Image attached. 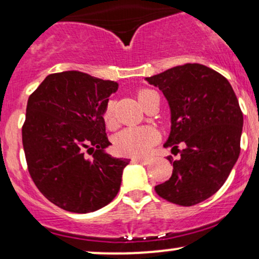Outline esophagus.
<instances>
[{
    "instance_id": "obj_1",
    "label": "esophagus",
    "mask_w": 259,
    "mask_h": 259,
    "mask_svg": "<svg viewBox=\"0 0 259 259\" xmlns=\"http://www.w3.org/2000/svg\"><path fill=\"white\" fill-rule=\"evenodd\" d=\"M133 160H134V162L141 163V164H148V163L151 162L150 158H142V157H135V158H134Z\"/></svg>"
}]
</instances>
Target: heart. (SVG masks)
<instances>
[{
  "mask_svg": "<svg viewBox=\"0 0 259 259\" xmlns=\"http://www.w3.org/2000/svg\"><path fill=\"white\" fill-rule=\"evenodd\" d=\"M151 90H140L138 99L140 103L148 95L152 94ZM103 120L107 126L114 125V105L109 101L103 111ZM157 140V133L152 127L148 126H133L126 127L118 133L114 138V148L118 153L124 156H144L153 146Z\"/></svg>",
  "mask_w": 259,
  "mask_h": 259,
  "instance_id": "b5f03b06",
  "label": "heart"
}]
</instances>
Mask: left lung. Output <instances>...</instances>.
<instances>
[{"instance_id": "1", "label": "left lung", "mask_w": 259, "mask_h": 259, "mask_svg": "<svg viewBox=\"0 0 259 259\" xmlns=\"http://www.w3.org/2000/svg\"><path fill=\"white\" fill-rule=\"evenodd\" d=\"M146 81L163 92L170 108L164 147L180 153L177 160L167 157L173 174L154 190L171 203L194 206L221 189L239 158L243 125L239 101L230 82L203 64L178 65Z\"/></svg>"}]
</instances>
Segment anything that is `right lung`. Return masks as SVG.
I'll return each mask as SVG.
<instances>
[{
	"instance_id": "add662e5",
	"label": "right lung",
	"mask_w": 259,
	"mask_h": 259,
	"mask_svg": "<svg viewBox=\"0 0 259 259\" xmlns=\"http://www.w3.org/2000/svg\"><path fill=\"white\" fill-rule=\"evenodd\" d=\"M118 84L78 70L47 75L30 95L22 129L32 181L53 204L73 213L107 206L129 159L106 152L103 111ZM94 151L93 158L83 156Z\"/></svg>"
}]
</instances>
